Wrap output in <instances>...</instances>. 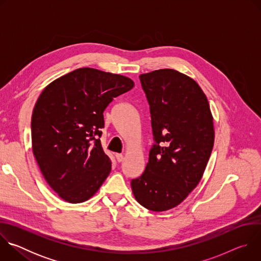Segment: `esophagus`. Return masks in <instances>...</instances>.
I'll list each match as a JSON object with an SVG mask.
<instances>
[{
  "mask_svg": "<svg viewBox=\"0 0 261 261\" xmlns=\"http://www.w3.org/2000/svg\"><path fill=\"white\" fill-rule=\"evenodd\" d=\"M116 158H117L118 162H122L124 160V156L122 154H116Z\"/></svg>",
  "mask_w": 261,
  "mask_h": 261,
  "instance_id": "esophagus-1",
  "label": "esophagus"
}]
</instances>
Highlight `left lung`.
Here are the masks:
<instances>
[{"label":"left lung","instance_id":"1","mask_svg":"<svg viewBox=\"0 0 261 261\" xmlns=\"http://www.w3.org/2000/svg\"><path fill=\"white\" fill-rule=\"evenodd\" d=\"M139 80L155 143L131 188L142 206L163 212L178 205L200 181L214 146L213 117L201 88L185 74L160 69Z\"/></svg>","mask_w":261,"mask_h":261}]
</instances>
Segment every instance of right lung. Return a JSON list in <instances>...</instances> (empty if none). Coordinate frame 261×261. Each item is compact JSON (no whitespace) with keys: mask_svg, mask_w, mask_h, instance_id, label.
<instances>
[{"mask_svg":"<svg viewBox=\"0 0 261 261\" xmlns=\"http://www.w3.org/2000/svg\"><path fill=\"white\" fill-rule=\"evenodd\" d=\"M134 87L130 79L80 68L50 83L32 115V147L50 188L67 202L90 199L111 170L100 137L103 111Z\"/></svg>","mask_w":261,"mask_h":261,"instance_id":"right-lung-1","label":"right lung"}]
</instances>
